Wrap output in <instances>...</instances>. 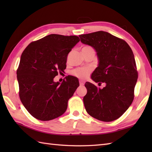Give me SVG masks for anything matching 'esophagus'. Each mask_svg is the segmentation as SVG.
<instances>
[{
  "label": "esophagus",
  "mask_w": 152,
  "mask_h": 152,
  "mask_svg": "<svg viewBox=\"0 0 152 152\" xmlns=\"http://www.w3.org/2000/svg\"><path fill=\"white\" fill-rule=\"evenodd\" d=\"M80 85L81 86H83L84 85V82L82 81V80H80Z\"/></svg>",
  "instance_id": "obj_1"
}]
</instances>
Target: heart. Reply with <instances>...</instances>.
<instances>
[{
	"instance_id": "heart-1",
	"label": "heart",
	"mask_w": 152,
	"mask_h": 152,
	"mask_svg": "<svg viewBox=\"0 0 152 152\" xmlns=\"http://www.w3.org/2000/svg\"><path fill=\"white\" fill-rule=\"evenodd\" d=\"M83 49L89 50V49H93V48L89 46H86L84 48H83ZM91 71V69H90V68H78V69H76L74 70H73L72 74L74 76H76L79 78L84 79V78H86L89 75Z\"/></svg>"
}]
</instances>
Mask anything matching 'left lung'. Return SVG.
Instances as JSON below:
<instances>
[{"mask_svg": "<svg viewBox=\"0 0 152 152\" xmlns=\"http://www.w3.org/2000/svg\"><path fill=\"white\" fill-rule=\"evenodd\" d=\"M82 43L93 47L98 57V66L91 74L95 82L106 86L98 88L86 82L83 103L87 112L100 121L118 119L133 102L138 78L136 63L131 48L124 40L107 32L80 35Z\"/></svg>", "mask_w": 152, "mask_h": 152, "instance_id": "1", "label": "left lung"}]
</instances>
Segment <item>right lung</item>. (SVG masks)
<instances>
[{
	"label": "right lung",
	"instance_id": "obj_1",
	"mask_svg": "<svg viewBox=\"0 0 152 152\" xmlns=\"http://www.w3.org/2000/svg\"><path fill=\"white\" fill-rule=\"evenodd\" d=\"M79 41L77 36L51 34L31 42L22 53L17 70L19 97L36 119L49 121L65 112L79 81L72 76L61 83L53 79L66 69L68 54Z\"/></svg>",
	"mask_w": 152,
	"mask_h": 152
}]
</instances>
